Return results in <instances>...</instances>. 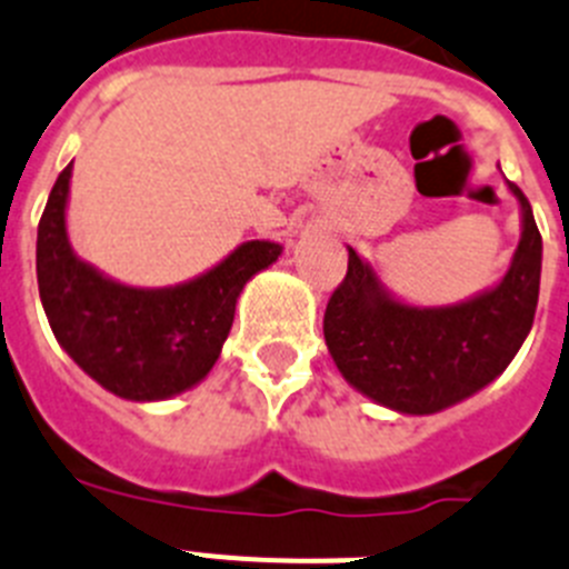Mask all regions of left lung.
Wrapping results in <instances>:
<instances>
[{
    "label": "left lung",
    "instance_id": "8db88e82",
    "mask_svg": "<svg viewBox=\"0 0 569 569\" xmlns=\"http://www.w3.org/2000/svg\"><path fill=\"white\" fill-rule=\"evenodd\" d=\"M521 240L490 289L449 306L395 298L352 246L343 283L323 315V338L346 383L401 415L456 407L498 378L532 329L541 283V234L516 182Z\"/></svg>",
    "mask_w": 569,
    "mask_h": 569
}]
</instances>
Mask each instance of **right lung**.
<instances>
[{
  "instance_id": "1",
  "label": "right lung",
  "mask_w": 569,
  "mask_h": 569,
  "mask_svg": "<svg viewBox=\"0 0 569 569\" xmlns=\"http://www.w3.org/2000/svg\"><path fill=\"white\" fill-rule=\"evenodd\" d=\"M71 174L68 162L37 231L39 298L53 338L88 378L126 401H168L197 387L223 352L243 286L278 263L283 246L249 240L177 286H126L86 263L68 240Z\"/></svg>"
}]
</instances>
